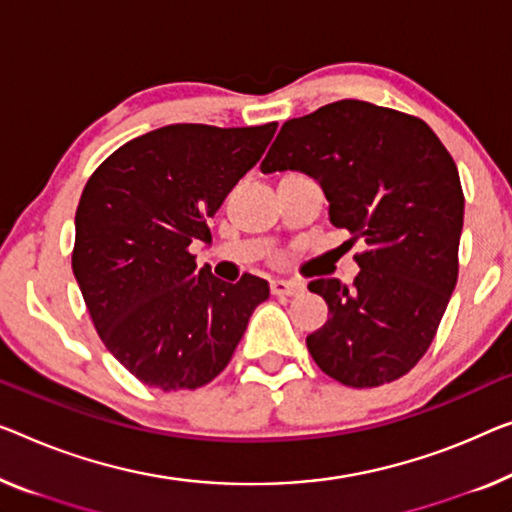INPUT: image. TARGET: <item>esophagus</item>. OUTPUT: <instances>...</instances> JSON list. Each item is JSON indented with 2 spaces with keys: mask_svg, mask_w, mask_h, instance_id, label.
<instances>
[{
  "mask_svg": "<svg viewBox=\"0 0 512 512\" xmlns=\"http://www.w3.org/2000/svg\"><path fill=\"white\" fill-rule=\"evenodd\" d=\"M301 282L296 280H271V294L273 296H296L301 292Z\"/></svg>",
  "mask_w": 512,
  "mask_h": 512,
  "instance_id": "esophagus-1",
  "label": "esophagus"
}]
</instances>
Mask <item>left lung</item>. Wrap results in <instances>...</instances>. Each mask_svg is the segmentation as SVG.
Instances as JSON below:
<instances>
[{"mask_svg":"<svg viewBox=\"0 0 512 512\" xmlns=\"http://www.w3.org/2000/svg\"><path fill=\"white\" fill-rule=\"evenodd\" d=\"M259 167L319 181L331 223L368 246L354 257L352 287L308 285L331 315L305 340L310 356L352 388L407 375L432 345L460 269L464 195L444 144L423 119L349 98L285 121Z\"/></svg>","mask_w":512,"mask_h":512,"instance_id":"8db88e82","label":"left lung"}]
</instances>
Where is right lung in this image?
<instances>
[{
  "instance_id": "1",
  "label": "right lung",
  "mask_w": 512,
  "mask_h": 512,
  "mask_svg": "<svg viewBox=\"0 0 512 512\" xmlns=\"http://www.w3.org/2000/svg\"><path fill=\"white\" fill-rule=\"evenodd\" d=\"M278 124H172L126 142L91 174L75 211L73 273L108 352L142 384L193 391L216 379L269 299L197 269L190 243L269 147Z\"/></svg>"
}]
</instances>
